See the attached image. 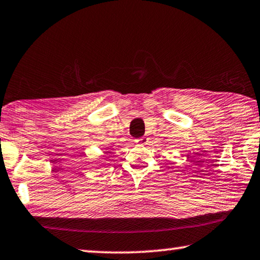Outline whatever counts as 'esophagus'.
<instances>
[{
    "mask_svg": "<svg viewBox=\"0 0 260 260\" xmlns=\"http://www.w3.org/2000/svg\"><path fill=\"white\" fill-rule=\"evenodd\" d=\"M148 141H149V139H148L147 137H142V138H139L135 140V143H138V145H140V146H145V145H147Z\"/></svg>",
    "mask_w": 260,
    "mask_h": 260,
    "instance_id": "1",
    "label": "esophagus"
}]
</instances>
